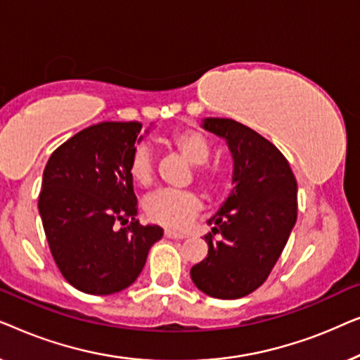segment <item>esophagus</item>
Instances as JSON below:
<instances>
[{
    "mask_svg": "<svg viewBox=\"0 0 360 360\" xmlns=\"http://www.w3.org/2000/svg\"><path fill=\"white\" fill-rule=\"evenodd\" d=\"M164 236L169 239H185L186 236L185 234H180V233H175V231H170V229H165L164 231Z\"/></svg>",
    "mask_w": 360,
    "mask_h": 360,
    "instance_id": "1",
    "label": "esophagus"
}]
</instances>
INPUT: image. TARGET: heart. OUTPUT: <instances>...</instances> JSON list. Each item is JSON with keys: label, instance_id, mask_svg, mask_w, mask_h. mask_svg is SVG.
<instances>
[{"label": "heart", "instance_id": "1", "mask_svg": "<svg viewBox=\"0 0 360 360\" xmlns=\"http://www.w3.org/2000/svg\"><path fill=\"white\" fill-rule=\"evenodd\" d=\"M167 149L179 154L193 167V176L206 193L213 191L221 181V170L206 164L211 146L198 129H179L162 139ZM127 174L137 186L147 188L154 184L155 167L152 152L146 144H139L131 152ZM200 201L190 191H157L144 203V213L152 223L170 229H184L198 214Z\"/></svg>", "mask_w": 360, "mask_h": 360}]
</instances>
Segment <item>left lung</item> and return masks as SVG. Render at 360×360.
<instances>
[{
    "mask_svg": "<svg viewBox=\"0 0 360 360\" xmlns=\"http://www.w3.org/2000/svg\"><path fill=\"white\" fill-rule=\"evenodd\" d=\"M203 127L228 144L234 188L208 219V255L190 275L210 297L243 298L267 280L297 223V180L282 152L250 127L226 117H206Z\"/></svg>",
    "mask_w": 360,
    "mask_h": 360,
    "instance_id": "obj_1",
    "label": "left lung"
}]
</instances>
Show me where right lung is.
Segmentation results:
<instances>
[{
  "mask_svg": "<svg viewBox=\"0 0 360 360\" xmlns=\"http://www.w3.org/2000/svg\"><path fill=\"white\" fill-rule=\"evenodd\" d=\"M141 127L137 121L86 127L57 147L44 169L39 213L49 248L63 278L83 293L129 287L164 236L136 219L127 162ZM117 222L125 228L116 230Z\"/></svg>",
  "mask_w": 360,
  "mask_h": 360,
  "instance_id": "right-lung-1",
  "label": "right lung"
}]
</instances>
